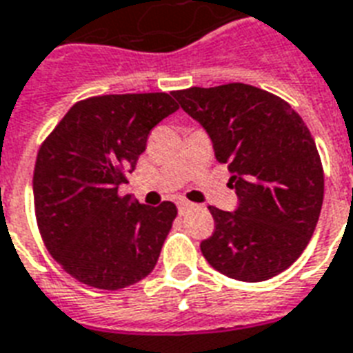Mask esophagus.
<instances>
[{
    "mask_svg": "<svg viewBox=\"0 0 353 353\" xmlns=\"http://www.w3.org/2000/svg\"><path fill=\"white\" fill-rule=\"evenodd\" d=\"M176 205H179L180 214H186L188 210H192L193 208V203H190V201H179Z\"/></svg>",
    "mask_w": 353,
    "mask_h": 353,
    "instance_id": "obj_1",
    "label": "esophagus"
}]
</instances>
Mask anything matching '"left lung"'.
Returning a JSON list of instances; mask_svg holds the SVG:
<instances>
[{
  "mask_svg": "<svg viewBox=\"0 0 353 353\" xmlns=\"http://www.w3.org/2000/svg\"><path fill=\"white\" fill-rule=\"evenodd\" d=\"M173 97L205 126L238 195L234 212L208 206L214 232L201 242L203 256L245 283L285 272L307 248L324 201L322 160L303 119L248 83L190 87Z\"/></svg>",
  "mask_w": 353,
  "mask_h": 353,
  "instance_id": "obj_1",
  "label": "left lung"
}]
</instances>
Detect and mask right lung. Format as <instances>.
Segmentation results:
<instances>
[{
  "instance_id": "add662e5",
  "label": "right lung",
  "mask_w": 353,
  "mask_h": 353,
  "mask_svg": "<svg viewBox=\"0 0 353 353\" xmlns=\"http://www.w3.org/2000/svg\"><path fill=\"white\" fill-rule=\"evenodd\" d=\"M176 110L167 92L91 97L42 141L33 171L37 227L48 253L79 283L119 290L154 270L176 206L130 205L119 186L150 130Z\"/></svg>"
}]
</instances>
